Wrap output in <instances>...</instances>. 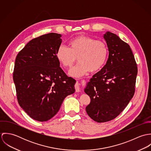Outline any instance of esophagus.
Listing matches in <instances>:
<instances>
[{
	"label": "esophagus",
	"mask_w": 151,
	"mask_h": 151,
	"mask_svg": "<svg viewBox=\"0 0 151 151\" xmlns=\"http://www.w3.org/2000/svg\"><path fill=\"white\" fill-rule=\"evenodd\" d=\"M82 83H85V81H83L82 82H81ZM80 84L77 82V83H76V85H75V88H76V91L77 92H79L80 91Z\"/></svg>",
	"instance_id": "obj_1"
}]
</instances>
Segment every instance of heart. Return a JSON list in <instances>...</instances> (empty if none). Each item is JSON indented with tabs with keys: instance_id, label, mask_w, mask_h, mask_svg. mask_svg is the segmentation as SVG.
I'll list each match as a JSON object with an SVG mask.
<instances>
[{
	"instance_id": "b5f03b06",
	"label": "heart",
	"mask_w": 151,
	"mask_h": 151,
	"mask_svg": "<svg viewBox=\"0 0 151 151\" xmlns=\"http://www.w3.org/2000/svg\"><path fill=\"white\" fill-rule=\"evenodd\" d=\"M68 46L69 48L60 46L56 52V58L65 68H71L78 59L80 63L69 71V74L73 77L83 76L89 71L96 72L106 63L108 47L103 41L81 35L71 40Z\"/></svg>"
}]
</instances>
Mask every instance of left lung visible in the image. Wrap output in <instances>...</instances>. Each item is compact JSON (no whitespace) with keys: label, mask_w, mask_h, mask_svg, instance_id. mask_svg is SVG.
I'll return each mask as SVG.
<instances>
[{"label":"left lung","mask_w":151,"mask_h":151,"mask_svg":"<svg viewBox=\"0 0 151 151\" xmlns=\"http://www.w3.org/2000/svg\"><path fill=\"white\" fill-rule=\"evenodd\" d=\"M104 38L109 50L107 62L84 89L91 98L86 113L98 123L114 119L127 106L135 92L138 72L129 45L109 31Z\"/></svg>","instance_id":"obj_1"}]
</instances>
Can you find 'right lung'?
<instances>
[{"label": "right lung", "instance_id": "1", "mask_svg": "<svg viewBox=\"0 0 151 151\" xmlns=\"http://www.w3.org/2000/svg\"><path fill=\"white\" fill-rule=\"evenodd\" d=\"M61 34L49 33L27 43L16 56L13 81L21 108L32 119L46 122L75 92L76 81L60 67L56 52Z\"/></svg>", "mask_w": 151, "mask_h": 151}]
</instances>
